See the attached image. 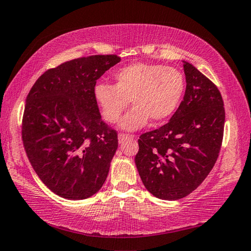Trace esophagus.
Here are the masks:
<instances>
[{
	"label": "esophagus",
	"instance_id": "1",
	"mask_svg": "<svg viewBox=\"0 0 251 251\" xmlns=\"http://www.w3.org/2000/svg\"><path fill=\"white\" fill-rule=\"evenodd\" d=\"M126 138H134V136H129V135H125V134H118V141H120V143H123V140H125Z\"/></svg>",
	"mask_w": 251,
	"mask_h": 251
}]
</instances>
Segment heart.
Instances as JSON below:
<instances>
[{
	"label": "heart",
	"instance_id": "b5f03b06",
	"mask_svg": "<svg viewBox=\"0 0 251 251\" xmlns=\"http://www.w3.org/2000/svg\"><path fill=\"white\" fill-rule=\"evenodd\" d=\"M115 84L98 82L93 94L104 120L115 124L129 101L134 107L123 117L120 127L133 131L150 118L161 123L176 111L184 93V76L175 68L151 63H133L114 74Z\"/></svg>",
	"mask_w": 251,
	"mask_h": 251
}]
</instances>
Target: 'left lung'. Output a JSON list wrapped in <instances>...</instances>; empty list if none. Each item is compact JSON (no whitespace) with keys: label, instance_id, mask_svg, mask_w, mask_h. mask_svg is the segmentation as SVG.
Masks as SVG:
<instances>
[{"label":"left lung","instance_id":"8db88e82","mask_svg":"<svg viewBox=\"0 0 251 251\" xmlns=\"http://www.w3.org/2000/svg\"><path fill=\"white\" fill-rule=\"evenodd\" d=\"M183 69V101L166 125L140 136L135 157L145 188L167 201L186 197L205 180L224 133V102L216 85L189 62Z\"/></svg>","mask_w":251,"mask_h":251}]
</instances>
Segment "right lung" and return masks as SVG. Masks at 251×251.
Instances as JSON below:
<instances>
[{
    "mask_svg": "<svg viewBox=\"0 0 251 251\" xmlns=\"http://www.w3.org/2000/svg\"><path fill=\"white\" fill-rule=\"evenodd\" d=\"M120 61L115 54L67 61L40 75L27 95V157L44 184L63 199H88L106 180L118 140L102 121L93 89Z\"/></svg>",
    "mask_w": 251,
    "mask_h": 251,
    "instance_id": "1",
    "label": "right lung"
}]
</instances>
